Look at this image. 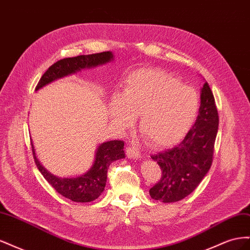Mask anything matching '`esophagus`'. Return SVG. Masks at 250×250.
<instances>
[{"mask_svg": "<svg viewBox=\"0 0 250 250\" xmlns=\"http://www.w3.org/2000/svg\"><path fill=\"white\" fill-rule=\"evenodd\" d=\"M126 154L127 157L130 158V160H140L142 157L140 150L135 146H129L126 149Z\"/></svg>", "mask_w": 250, "mask_h": 250, "instance_id": "34e87169", "label": "esophagus"}]
</instances>
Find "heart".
<instances>
[{
	"mask_svg": "<svg viewBox=\"0 0 250 250\" xmlns=\"http://www.w3.org/2000/svg\"><path fill=\"white\" fill-rule=\"evenodd\" d=\"M200 107L196 90L161 70L141 69L124 82L109 104L112 122L127 128L141 113L139 129L150 146L165 148L183 140Z\"/></svg>",
	"mask_w": 250,
	"mask_h": 250,
	"instance_id": "heart-1",
	"label": "heart"
}]
</instances>
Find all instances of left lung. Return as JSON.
Segmentation results:
<instances>
[{
  "mask_svg": "<svg viewBox=\"0 0 250 250\" xmlns=\"http://www.w3.org/2000/svg\"><path fill=\"white\" fill-rule=\"evenodd\" d=\"M199 115L179 145L151 155L162 170V178L150 188L155 200L176 202L190 195L208 172L213 162L219 116L208 82L200 94Z\"/></svg>",
  "mask_w": 250,
  "mask_h": 250,
  "instance_id": "8db88e82",
  "label": "left lung"
}]
</instances>
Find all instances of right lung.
I'll return each mask as SVG.
<instances>
[{"instance_id": "obj_1", "label": "right lung", "mask_w": 250, "mask_h": 250, "mask_svg": "<svg viewBox=\"0 0 250 250\" xmlns=\"http://www.w3.org/2000/svg\"><path fill=\"white\" fill-rule=\"evenodd\" d=\"M112 60L113 54L110 51L58 60L42 75L35 90L42 88L53 81L76 74L81 70L103 65ZM31 146L35 164L42 176L60 195L75 202H90L99 197L106 185L107 170L110 164L125 157L123 141L104 142L96 149L95 161L90 169L84 174L76 177H58L53 175L40 163L35 155L32 143Z\"/></svg>"}]
</instances>
